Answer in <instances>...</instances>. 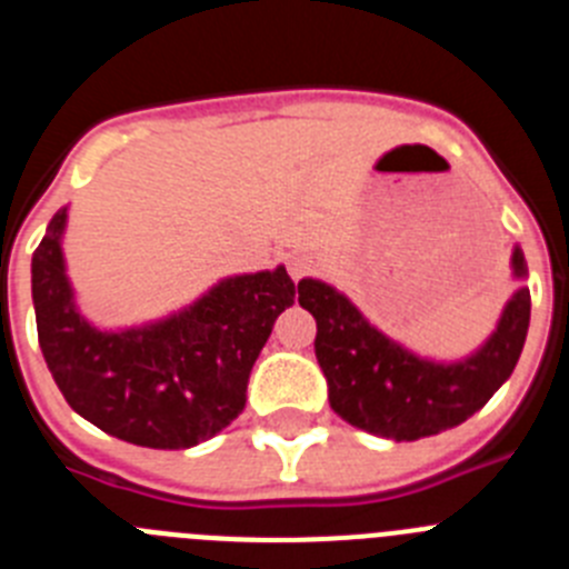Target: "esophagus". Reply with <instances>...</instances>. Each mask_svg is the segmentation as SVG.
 <instances>
[{
  "label": "esophagus",
  "mask_w": 569,
  "mask_h": 569,
  "mask_svg": "<svg viewBox=\"0 0 569 569\" xmlns=\"http://www.w3.org/2000/svg\"><path fill=\"white\" fill-rule=\"evenodd\" d=\"M288 270H290V276L299 281L301 276H308L310 270H313V259H310V256H305V253H293L288 259Z\"/></svg>",
  "instance_id": "obj_1"
}]
</instances>
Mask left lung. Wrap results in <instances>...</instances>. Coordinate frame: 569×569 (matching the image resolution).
Wrapping results in <instances>:
<instances>
[{"label": "left lung", "mask_w": 569, "mask_h": 569, "mask_svg": "<svg viewBox=\"0 0 569 569\" xmlns=\"http://www.w3.org/2000/svg\"><path fill=\"white\" fill-rule=\"evenodd\" d=\"M512 276L527 279L521 248L512 250ZM299 305L316 319V359L330 407L347 425L393 441L436 436L481 410L510 379L530 328V290L519 288L476 353L441 365L387 339L325 281L301 279Z\"/></svg>", "instance_id": "8db88e82"}]
</instances>
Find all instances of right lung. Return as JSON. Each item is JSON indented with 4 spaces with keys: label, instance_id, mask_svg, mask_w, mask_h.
Returning a JSON list of instances; mask_svg holds the SVG:
<instances>
[{
    "label": "right lung",
    "instance_id": "add662e5",
    "mask_svg": "<svg viewBox=\"0 0 569 569\" xmlns=\"http://www.w3.org/2000/svg\"><path fill=\"white\" fill-rule=\"evenodd\" d=\"M68 208L30 261L39 347L64 401L116 439L156 450L208 441L244 410L253 361L296 299L284 268L230 276L190 308L144 328H93L64 276Z\"/></svg>",
    "mask_w": 569,
    "mask_h": 569
}]
</instances>
